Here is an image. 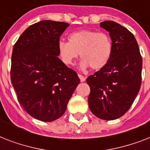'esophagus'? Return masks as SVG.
<instances>
[{"label": "esophagus", "instance_id": "1", "mask_svg": "<svg viewBox=\"0 0 150 150\" xmlns=\"http://www.w3.org/2000/svg\"><path fill=\"white\" fill-rule=\"evenodd\" d=\"M79 79H80V81H81V82H84L85 80H86V78L84 77V76H83V75H79Z\"/></svg>", "mask_w": 150, "mask_h": 150}]
</instances>
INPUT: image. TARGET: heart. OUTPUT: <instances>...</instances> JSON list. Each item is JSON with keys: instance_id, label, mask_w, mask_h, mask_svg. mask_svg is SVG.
Returning a JSON list of instances; mask_svg holds the SVG:
<instances>
[{"instance_id": "b5f03b06", "label": "heart", "mask_w": 150, "mask_h": 150, "mask_svg": "<svg viewBox=\"0 0 150 150\" xmlns=\"http://www.w3.org/2000/svg\"><path fill=\"white\" fill-rule=\"evenodd\" d=\"M58 52L67 65H73L80 53L82 69L91 67L99 70L109 62L113 44L111 38L106 33L82 29L69 34L68 41H59Z\"/></svg>"}]
</instances>
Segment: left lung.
<instances>
[{"label":"left lung","mask_w":150,"mask_h":150,"mask_svg":"<svg viewBox=\"0 0 150 150\" xmlns=\"http://www.w3.org/2000/svg\"><path fill=\"white\" fill-rule=\"evenodd\" d=\"M100 27L109 32L113 52L107 65L87 78L88 102L95 116L111 121L123 116L139 93L142 59L137 41L128 29L113 21L100 22Z\"/></svg>","instance_id":"1"}]
</instances>
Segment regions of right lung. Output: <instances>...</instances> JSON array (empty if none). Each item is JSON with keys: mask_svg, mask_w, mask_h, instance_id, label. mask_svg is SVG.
I'll return each mask as SVG.
<instances>
[{"mask_svg": "<svg viewBox=\"0 0 150 150\" xmlns=\"http://www.w3.org/2000/svg\"><path fill=\"white\" fill-rule=\"evenodd\" d=\"M68 23L43 20L31 25L13 47L11 80L18 102L42 121L61 117L80 82L59 59L58 43Z\"/></svg>", "mask_w": 150, "mask_h": 150, "instance_id": "obj_1", "label": "right lung"}]
</instances>
